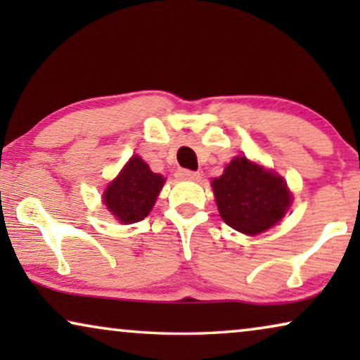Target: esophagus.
Here are the masks:
<instances>
[{
  "mask_svg": "<svg viewBox=\"0 0 360 360\" xmlns=\"http://www.w3.org/2000/svg\"><path fill=\"white\" fill-rule=\"evenodd\" d=\"M176 179L180 180H191V181H198L201 179L200 172H191V170H186V169H179L176 170Z\"/></svg>",
  "mask_w": 360,
  "mask_h": 360,
  "instance_id": "obj_1",
  "label": "esophagus"
}]
</instances>
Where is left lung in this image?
Returning <instances> with one entry per match:
<instances>
[{"label":"left lung","mask_w":360,"mask_h":360,"mask_svg":"<svg viewBox=\"0 0 360 360\" xmlns=\"http://www.w3.org/2000/svg\"><path fill=\"white\" fill-rule=\"evenodd\" d=\"M211 185L221 218L243 234L255 236L272 228L292 205L287 181L243 155L234 157Z\"/></svg>","instance_id":"1"}]
</instances>
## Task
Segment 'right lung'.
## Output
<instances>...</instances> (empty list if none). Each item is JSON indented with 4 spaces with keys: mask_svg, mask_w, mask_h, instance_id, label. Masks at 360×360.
Listing matches in <instances>:
<instances>
[{
    "mask_svg": "<svg viewBox=\"0 0 360 360\" xmlns=\"http://www.w3.org/2000/svg\"><path fill=\"white\" fill-rule=\"evenodd\" d=\"M164 184V176L154 174L139 155H132L120 175L106 186L103 201L120 223H137L154 208Z\"/></svg>",
    "mask_w": 360,
    "mask_h": 360,
    "instance_id": "add662e5",
    "label": "right lung"
}]
</instances>
